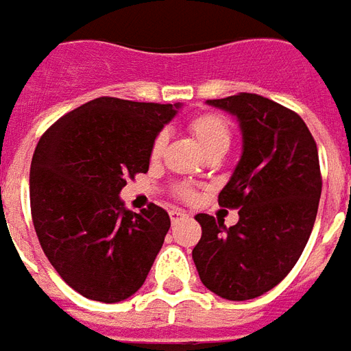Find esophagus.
I'll use <instances>...</instances> for the list:
<instances>
[{
    "label": "esophagus",
    "instance_id": "obj_1",
    "mask_svg": "<svg viewBox=\"0 0 351 351\" xmlns=\"http://www.w3.org/2000/svg\"><path fill=\"white\" fill-rule=\"evenodd\" d=\"M169 216H171V221L176 223V221H180L182 218H186L188 214L184 213V210H178V208H173V210H169Z\"/></svg>",
    "mask_w": 351,
    "mask_h": 351
}]
</instances>
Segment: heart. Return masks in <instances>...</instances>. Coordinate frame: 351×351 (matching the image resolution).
Masks as SVG:
<instances>
[{
    "label": "heart",
    "instance_id": "b5f03b06",
    "mask_svg": "<svg viewBox=\"0 0 351 351\" xmlns=\"http://www.w3.org/2000/svg\"><path fill=\"white\" fill-rule=\"evenodd\" d=\"M191 135L195 137V141L199 143V146L203 148V152H226L229 148V143H231V130H229V123L226 122V118H221L220 114H214V112H205V114H199L195 118H191L190 123ZM165 143H167V137L165 133H160L156 135L152 143V148H150V156L152 160H158L161 154H163V148H165ZM176 193L178 197L190 201L193 199V190L188 188V186H178L176 188Z\"/></svg>",
    "mask_w": 351,
    "mask_h": 351
}]
</instances>
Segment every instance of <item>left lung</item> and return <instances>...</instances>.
Here are the masks:
<instances>
[{
	"label": "left lung",
	"instance_id": "obj_1",
	"mask_svg": "<svg viewBox=\"0 0 351 351\" xmlns=\"http://www.w3.org/2000/svg\"><path fill=\"white\" fill-rule=\"evenodd\" d=\"M206 103L237 116L243 131V156L218 195L239 221L226 228L197 214L203 233L191 256L213 293L248 301L286 278L308 243L322 195L317 146L301 116L263 95Z\"/></svg>",
	"mask_w": 351,
	"mask_h": 351
}]
</instances>
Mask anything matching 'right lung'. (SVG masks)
Segmentation results:
<instances>
[{"instance_id":"right-lung-1","label":"right lung","mask_w":351,"mask_h":351,"mask_svg":"<svg viewBox=\"0 0 351 351\" xmlns=\"http://www.w3.org/2000/svg\"><path fill=\"white\" fill-rule=\"evenodd\" d=\"M178 105L97 97L52 123L29 169L37 239L58 274L86 299L118 302L145 284L171 220L150 203L123 206L128 178L146 173L150 148Z\"/></svg>"}]
</instances>
